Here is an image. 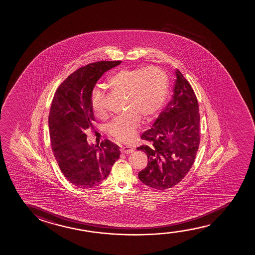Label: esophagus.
<instances>
[{"label":"esophagus","mask_w":255,"mask_h":255,"mask_svg":"<svg viewBox=\"0 0 255 255\" xmlns=\"http://www.w3.org/2000/svg\"><path fill=\"white\" fill-rule=\"evenodd\" d=\"M121 152L122 153L129 154L132 153L133 148L129 146H124L121 148Z\"/></svg>","instance_id":"esophagus-1"}]
</instances>
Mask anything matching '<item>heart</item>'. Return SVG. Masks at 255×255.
Here are the masks:
<instances>
[{"mask_svg": "<svg viewBox=\"0 0 255 255\" xmlns=\"http://www.w3.org/2000/svg\"><path fill=\"white\" fill-rule=\"evenodd\" d=\"M107 85L116 93L126 96L127 113L116 118L106 126V131L119 142L132 139L141 119L148 121L163 107L168 91L167 75L158 67L125 69L113 74ZM104 92L95 88L91 91V108L95 117L106 116L103 106Z\"/></svg>", "mask_w": 255, "mask_h": 255, "instance_id": "obj_1", "label": "heart"}]
</instances>
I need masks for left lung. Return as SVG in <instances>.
Masks as SVG:
<instances>
[{"mask_svg": "<svg viewBox=\"0 0 255 255\" xmlns=\"http://www.w3.org/2000/svg\"><path fill=\"white\" fill-rule=\"evenodd\" d=\"M171 101L150 129L141 136L147 144L137 147L148 157L139 171L140 181L151 188L166 190L178 185L195 161L200 142L199 104L188 81L175 71Z\"/></svg>", "mask_w": 255, "mask_h": 255, "instance_id": "left-lung-1", "label": "left lung"}]
</instances>
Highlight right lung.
Segmentation results:
<instances>
[{"mask_svg": "<svg viewBox=\"0 0 255 255\" xmlns=\"http://www.w3.org/2000/svg\"><path fill=\"white\" fill-rule=\"evenodd\" d=\"M121 61L90 63L70 74L56 90L49 115L53 154L68 181L80 188H92L108 177L120 156L119 146L105 139L90 145L85 129H93L91 91L103 74Z\"/></svg>", "mask_w": 255, "mask_h": 255, "instance_id": "1", "label": "right lung"}]
</instances>
